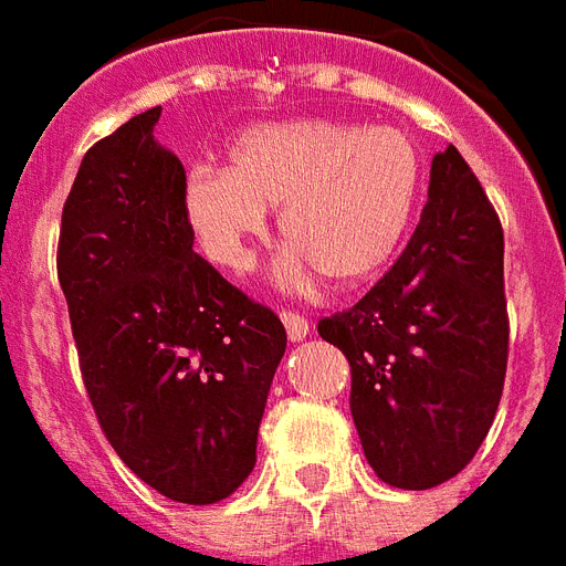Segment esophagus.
Returning a JSON list of instances; mask_svg holds the SVG:
<instances>
[{
  "instance_id": "1",
  "label": "esophagus",
  "mask_w": 566,
  "mask_h": 566,
  "mask_svg": "<svg viewBox=\"0 0 566 566\" xmlns=\"http://www.w3.org/2000/svg\"><path fill=\"white\" fill-rule=\"evenodd\" d=\"M282 325L284 331H287V337H291V343H298V339L307 337V331H311V323H307L305 316L302 314H293V311H282Z\"/></svg>"
}]
</instances>
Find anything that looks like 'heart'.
I'll list each match as a JSON object with an SVG mask.
<instances>
[{
	"label": "heart",
	"instance_id": "1",
	"mask_svg": "<svg viewBox=\"0 0 566 566\" xmlns=\"http://www.w3.org/2000/svg\"><path fill=\"white\" fill-rule=\"evenodd\" d=\"M421 188V156L398 127L331 118L255 124L229 145V165H195L182 188L188 227L211 264L243 273L264 238L268 209L291 250L282 270H323L363 284L401 247Z\"/></svg>",
	"mask_w": 566,
	"mask_h": 566
}]
</instances>
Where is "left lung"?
I'll list each match as a JSON object with an SVG mask.
<instances>
[{
	"mask_svg": "<svg viewBox=\"0 0 566 566\" xmlns=\"http://www.w3.org/2000/svg\"><path fill=\"white\" fill-rule=\"evenodd\" d=\"M316 331L352 366V418L380 480L424 491L474 459L506 380L503 227L453 145L433 156L392 270Z\"/></svg>",
	"mask_w": 566,
	"mask_h": 566,
	"instance_id": "8db88e82",
	"label": "left lung"
}]
</instances>
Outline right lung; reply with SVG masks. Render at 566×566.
<instances>
[{
  "mask_svg": "<svg viewBox=\"0 0 566 566\" xmlns=\"http://www.w3.org/2000/svg\"><path fill=\"white\" fill-rule=\"evenodd\" d=\"M159 113L86 150L60 220L57 279L107 442L150 489L209 506L255 468L287 334L195 252L186 168L154 139Z\"/></svg>",
  "mask_w": 566,
  "mask_h": 566,
  "instance_id": "add662e5",
  "label": "right lung"
}]
</instances>
